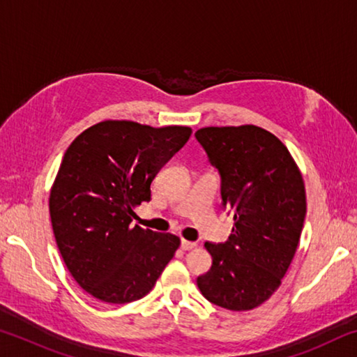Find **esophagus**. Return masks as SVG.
I'll return each instance as SVG.
<instances>
[{
    "instance_id": "esophagus-1",
    "label": "esophagus",
    "mask_w": 357,
    "mask_h": 357,
    "mask_svg": "<svg viewBox=\"0 0 357 357\" xmlns=\"http://www.w3.org/2000/svg\"><path fill=\"white\" fill-rule=\"evenodd\" d=\"M195 245H197V244L192 243V241H185V239L181 241V249H183V250H190V249H193V247H195Z\"/></svg>"
}]
</instances>
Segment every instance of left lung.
<instances>
[{"label": "left lung", "instance_id": "8db88e82", "mask_svg": "<svg viewBox=\"0 0 357 357\" xmlns=\"http://www.w3.org/2000/svg\"><path fill=\"white\" fill-rule=\"evenodd\" d=\"M195 138L220 174L222 208L233 214L228 241L206 243L213 266L197 279L223 309L252 310L280 287L305 219V187L289 151L257 126L203 128Z\"/></svg>", "mask_w": 357, "mask_h": 357}]
</instances>
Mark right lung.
Segmentation results:
<instances>
[{"mask_svg": "<svg viewBox=\"0 0 357 357\" xmlns=\"http://www.w3.org/2000/svg\"><path fill=\"white\" fill-rule=\"evenodd\" d=\"M192 134L184 126L151 128L102 121L66 151L50 192L59 253L84 291L110 304L146 296L179 247L172 233L132 227L134 208Z\"/></svg>", "mask_w": 357, "mask_h": 357, "instance_id": "obj_1", "label": "right lung"}]
</instances>
